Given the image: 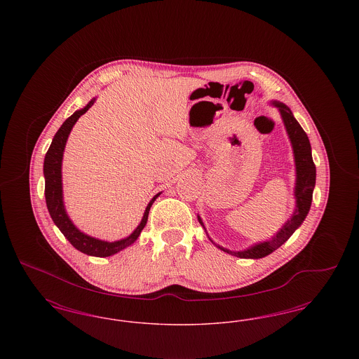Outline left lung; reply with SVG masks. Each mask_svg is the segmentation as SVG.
I'll list each match as a JSON object with an SVG mask.
<instances>
[{
    "label": "left lung",
    "mask_w": 359,
    "mask_h": 359,
    "mask_svg": "<svg viewBox=\"0 0 359 359\" xmlns=\"http://www.w3.org/2000/svg\"><path fill=\"white\" fill-rule=\"evenodd\" d=\"M274 104L278 107V110L281 113V117L285 123V128H287V132H288V136L292 142L293 154H294V163H296L294 196H296V207L297 208L290 221L280 229V231L276 234V237L271 241L257 243L255 246H252L246 250H242V252H233V250L224 249L222 246L217 245L219 249H222L223 252H226L231 256L239 257V258H262V257L271 255L276 249H278L285 241H288L290 236L294 233V230L306 219L308 211L311 208L312 192H313L315 180H316V167L312 160L311 144H309L307 133L303 130L300 123L293 117L288 106L280 102H274ZM198 221L203 226V222L199 217H198Z\"/></svg>",
    "instance_id": "8db88e82"
}]
</instances>
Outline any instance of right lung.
I'll list each match as a JSON object with an SVG mask.
<instances>
[{"instance_id":"add662e5","label":"right lung","mask_w":359,"mask_h":359,"mask_svg":"<svg viewBox=\"0 0 359 359\" xmlns=\"http://www.w3.org/2000/svg\"><path fill=\"white\" fill-rule=\"evenodd\" d=\"M95 100H91L90 102L86 104L82 110L75 111L71 117L63 122V125L59 128V130L56 132V135L53 136L51 147L47 151L46 158H44V177H46V203L47 208L50 211L52 221L59 227V230L63 233V236L69 239V243L78 249L79 252L85 253L87 256L94 257H109L111 255L118 253L122 249L128 248L129 245H132L140 236V233L142 231V229L145 227L147 221H148V215H149V210L154 205L156 198L160 195L157 194L154 196V199L149 202V205H147V210L144 212L142 221L138 224L136 230L126 238L116 241V242H106L101 239L93 238L83 234L82 231H79L72 222L69 221L65 205H63V192H62V158H63V152H65V147H66V141L69 138V132L72 129V126L75 125V122L81 116H83L86 111L94 104Z\"/></svg>"}]
</instances>
